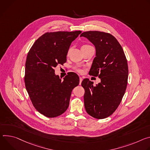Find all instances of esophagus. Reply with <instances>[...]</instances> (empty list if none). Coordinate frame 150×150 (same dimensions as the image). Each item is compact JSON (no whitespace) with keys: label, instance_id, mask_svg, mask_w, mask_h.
Returning a JSON list of instances; mask_svg holds the SVG:
<instances>
[{"label":"esophagus","instance_id":"obj_1","mask_svg":"<svg viewBox=\"0 0 150 150\" xmlns=\"http://www.w3.org/2000/svg\"><path fill=\"white\" fill-rule=\"evenodd\" d=\"M79 79H80V81H79V85H81V81H82V80H83V79H82V77H80Z\"/></svg>","mask_w":150,"mask_h":150}]
</instances>
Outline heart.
Listing matches in <instances>:
<instances>
[{"mask_svg":"<svg viewBox=\"0 0 150 150\" xmlns=\"http://www.w3.org/2000/svg\"><path fill=\"white\" fill-rule=\"evenodd\" d=\"M90 45H83L82 46V47H87V46H89ZM70 49H69V52L70 51ZM74 69L77 71V72H79V73H83V70L81 68H80V67H75L74 68Z\"/></svg>","mask_w":150,"mask_h":150,"instance_id":"heart-1","label":"heart"}]
</instances>
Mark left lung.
<instances>
[{"label":"left lung","mask_w":150,"mask_h":150,"mask_svg":"<svg viewBox=\"0 0 150 150\" xmlns=\"http://www.w3.org/2000/svg\"><path fill=\"white\" fill-rule=\"evenodd\" d=\"M82 36L96 49V57L89 74L101 79L96 86L88 79L82 81L85 110L94 118L105 119L117 108L125 95L128 79L127 61L122 46L110 33L89 31L81 33Z\"/></svg>","instance_id":"8db88e82"}]
</instances>
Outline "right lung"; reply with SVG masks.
<instances>
[{"mask_svg":"<svg viewBox=\"0 0 150 150\" xmlns=\"http://www.w3.org/2000/svg\"><path fill=\"white\" fill-rule=\"evenodd\" d=\"M81 33L47 32L33 45L27 54L24 82L34 107L47 117H55L68 108L72 90L79 84L74 73L63 80L55 74V68L67 61L69 47Z\"/></svg>","mask_w":150,"mask_h":150,"instance_id":"obj_1","label":"right lung"}]
</instances>
